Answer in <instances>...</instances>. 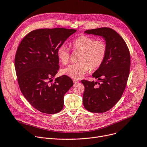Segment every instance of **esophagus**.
<instances>
[{
    "label": "esophagus",
    "instance_id": "esophagus-1",
    "mask_svg": "<svg viewBox=\"0 0 147 147\" xmlns=\"http://www.w3.org/2000/svg\"><path fill=\"white\" fill-rule=\"evenodd\" d=\"M73 82H74V84H76L77 82H79V80H73Z\"/></svg>",
    "mask_w": 147,
    "mask_h": 147
}]
</instances>
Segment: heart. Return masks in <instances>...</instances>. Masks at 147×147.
<instances>
[{
    "label": "heart",
    "mask_w": 147,
    "mask_h": 147,
    "mask_svg": "<svg viewBox=\"0 0 147 147\" xmlns=\"http://www.w3.org/2000/svg\"><path fill=\"white\" fill-rule=\"evenodd\" d=\"M75 51H81L78 63L70 64L61 70V74L73 79L84 76L89 69L95 70L103 63L107 52L106 42L102 39L95 40L87 35H81L71 42ZM59 62L66 65L70 59V52L65 45H61L57 50Z\"/></svg>",
    "instance_id": "obj_1"
}]
</instances>
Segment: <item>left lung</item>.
I'll use <instances>...</instances> for the list:
<instances>
[{
    "label": "left lung",
    "instance_id": "left-lung-1",
    "mask_svg": "<svg viewBox=\"0 0 147 147\" xmlns=\"http://www.w3.org/2000/svg\"><path fill=\"white\" fill-rule=\"evenodd\" d=\"M84 33L102 36L107 45L103 63L92 74L99 81H81L85 86V108L91 112L102 113L118 102L125 89L130 71V53L125 42L112 29L99 28Z\"/></svg>",
    "mask_w": 147,
    "mask_h": 147
}]
</instances>
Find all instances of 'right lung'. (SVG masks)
I'll return each mask as SVG.
<instances>
[{
	"instance_id": "add662e5",
	"label": "right lung",
	"mask_w": 147,
	"mask_h": 147,
	"mask_svg": "<svg viewBox=\"0 0 147 147\" xmlns=\"http://www.w3.org/2000/svg\"><path fill=\"white\" fill-rule=\"evenodd\" d=\"M76 29L63 28L33 30L17 49L15 66L22 93L30 105L44 114H53L63 107L65 94L73 86L66 75L52 78L59 68L57 50Z\"/></svg>"
}]
</instances>
